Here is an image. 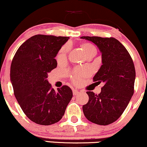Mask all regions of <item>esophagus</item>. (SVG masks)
Instances as JSON below:
<instances>
[{
	"mask_svg": "<svg viewBox=\"0 0 147 147\" xmlns=\"http://www.w3.org/2000/svg\"><path fill=\"white\" fill-rule=\"evenodd\" d=\"M72 93H73L74 96H77V95H78V94H80V92L78 90H73V91H72Z\"/></svg>",
	"mask_w": 147,
	"mask_h": 147,
	"instance_id": "esophagus-1",
	"label": "esophagus"
}]
</instances>
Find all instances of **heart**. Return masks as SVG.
I'll list each match as a JSON object with an SVG mask.
<instances>
[{
    "label": "heart",
    "instance_id": "1",
    "mask_svg": "<svg viewBox=\"0 0 147 147\" xmlns=\"http://www.w3.org/2000/svg\"><path fill=\"white\" fill-rule=\"evenodd\" d=\"M82 47L83 51H84V53L86 56L88 55L91 54V53H95L96 54V48L94 45L88 43V42H85V43H83L82 45ZM68 51V46L65 45L64 47H62V49L60 50L58 54H57V58L58 60H64L66 57V53ZM89 72L88 70L85 69H81V68H78L75 70V75L73 77V81L75 83L79 82L80 79L83 77H85L88 75Z\"/></svg>",
    "mask_w": 147,
    "mask_h": 147
}]
</instances>
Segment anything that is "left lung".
<instances>
[{"mask_svg":"<svg viewBox=\"0 0 147 147\" xmlns=\"http://www.w3.org/2000/svg\"><path fill=\"white\" fill-rule=\"evenodd\" d=\"M94 42L102 53V65L94 81L105 83L98 95L87 92L89 101L83 106L85 117L98 125L115 122L125 111L134 94L136 71L132 59L116 38L81 36Z\"/></svg>","mask_w":147,"mask_h":147,"instance_id":"1","label":"left lung"}]
</instances>
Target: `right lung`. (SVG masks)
<instances>
[{"label": "right lung", "instance_id": "1", "mask_svg": "<svg viewBox=\"0 0 147 147\" xmlns=\"http://www.w3.org/2000/svg\"><path fill=\"white\" fill-rule=\"evenodd\" d=\"M68 36L37 34L26 40L13 59L10 79L17 101L31 121L49 125L64 116L72 98L67 85L52 88L48 73L57 67L55 59Z\"/></svg>", "mask_w": 147, "mask_h": 147}]
</instances>
